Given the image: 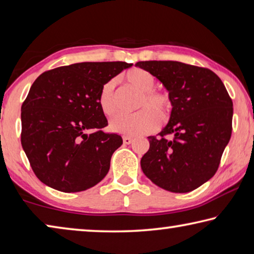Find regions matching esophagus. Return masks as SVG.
<instances>
[{"label": "esophagus", "mask_w": 254, "mask_h": 254, "mask_svg": "<svg viewBox=\"0 0 254 254\" xmlns=\"http://www.w3.org/2000/svg\"><path fill=\"white\" fill-rule=\"evenodd\" d=\"M132 139L131 137H129V136H125L124 138H123V141H124V144H126V145H129V144H131L132 143Z\"/></svg>", "instance_id": "34e87169"}]
</instances>
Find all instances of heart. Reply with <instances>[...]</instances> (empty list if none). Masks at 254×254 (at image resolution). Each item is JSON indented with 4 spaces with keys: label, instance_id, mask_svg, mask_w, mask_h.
I'll return each mask as SVG.
<instances>
[{
    "label": "heart",
    "instance_id": "heart-1",
    "mask_svg": "<svg viewBox=\"0 0 254 254\" xmlns=\"http://www.w3.org/2000/svg\"><path fill=\"white\" fill-rule=\"evenodd\" d=\"M130 88L141 93L137 102L138 113L129 116H120L110 123V129L120 134L136 136L148 134L156 130L159 124H165L171 117L173 99L164 90H155L156 80L154 75L144 69L135 68L125 75ZM98 105L106 117H114L118 114L119 107L116 93V80L110 79L101 87L98 96Z\"/></svg>",
    "mask_w": 254,
    "mask_h": 254
}]
</instances>
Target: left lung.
<instances>
[{"label":"left lung","instance_id":"obj_1","mask_svg":"<svg viewBox=\"0 0 254 254\" xmlns=\"http://www.w3.org/2000/svg\"><path fill=\"white\" fill-rule=\"evenodd\" d=\"M170 92V122L140 161L144 174L173 193L197 189L219 168L232 134L233 102L212 70L179 61H139Z\"/></svg>","mask_w":254,"mask_h":254}]
</instances>
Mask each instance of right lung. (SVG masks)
I'll return each mask as SVG.
<instances>
[{"label":"right lung","mask_w":254,"mask_h":254,"mask_svg":"<svg viewBox=\"0 0 254 254\" xmlns=\"http://www.w3.org/2000/svg\"><path fill=\"white\" fill-rule=\"evenodd\" d=\"M131 64L81 62L48 70L35 79L21 107V144L38 179L65 193L104 179L122 136L98 105L100 89Z\"/></svg>","instance_id":"right-lung-1"}]
</instances>
